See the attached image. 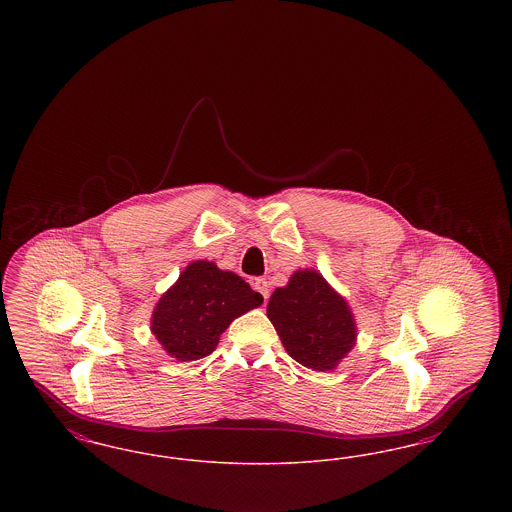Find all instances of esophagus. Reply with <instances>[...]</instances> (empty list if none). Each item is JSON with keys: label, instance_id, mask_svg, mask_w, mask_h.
Here are the masks:
<instances>
[{"label": "esophagus", "instance_id": "34e87169", "mask_svg": "<svg viewBox=\"0 0 512 512\" xmlns=\"http://www.w3.org/2000/svg\"><path fill=\"white\" fill-rule=\"evenodd\" d=\"M253 290L261 293V295H263V299L267 301L268 295H270V290H268V282L265 278H255V280H253Z\"/></svg>", "mask_w": 512, "mask_h": 512}]
</instances>
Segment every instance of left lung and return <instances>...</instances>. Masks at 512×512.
I'll list each match as a JSON object with an SVG mask.
<instances>
[{"mask_svg":"<svg viewBox=\"0 0 512 512\" xmlns=\"http://www.w3.org/2000/svg\"><path fill=\"white\" fill-rule=\"evenodd\" d=\"M267 317L288 355L313 370H334L357 340L347 301L317 270H295L284 288L270 295Z\"/></svg>","mask_w":512,"mask_h":512,"instance_id":"1","label":"left lung"}]
</instances>
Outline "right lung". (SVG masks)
<instances>
[{
    "label": "right lung",
    "instance_id": "1",
    "mask_svg": "<svg viewBox=\"0 0 512 512\" xmlns=\"http://www.w3.org/2000/svg\"><path fill=\"white\" fill-rule=\"evenodd\" d=\"M263 295L242 276L215 263L194 261L155 305L151 332L176 361L211 355L234 318L259 307Z\"/></svg>",
    "mask_w": 512,
    "mask_h": 512
}]
</instances>
